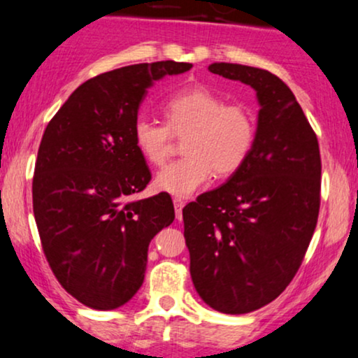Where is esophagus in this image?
<instances>
[{"mask_svg":"<svg viewBox=\"0 0 358 358\" xmlns=\"http://www.w3.org/2000/svg\"><path fill=\"white\" fill-rule=\"evenodd\" d=\"M173 205H175L176 219L182 220V210H183V207H185V200L183 199H178V196H176V199H173Z\"/></svg>","mask_w":358,"mask_h":358,"instance_id":"esophagus-1","label":"esophagus"}]
</instances>
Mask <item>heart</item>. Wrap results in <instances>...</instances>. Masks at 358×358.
Masks as SVG:
<instances>
[{
    "label": "heart",
    "instance_id": "b5f03b06",
    "mask_svg": "<svg viewBox=\"0 0 358 358\" xmlns=\"http://www.w3.org/2000/svg\"><path fill=\"white\" fill-rule=\"evenodd\" d=\"M165 124L138 119L133 127L136 150L148 163L162 166L171 155L173 136L183 141L185 158L163 168L156 176L158 190L188 196L217 175L237 171L252 150L256 122L241 104H227L205 87L183 89L163 104Z\"/></svg>",
    "mask_w": 358,
    "mask_h": 358
}]
</instances>
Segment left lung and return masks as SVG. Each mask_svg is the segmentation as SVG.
I'll return each instance as SVG.
<instances>
[{"label":"left lung","mask_w":358,"mask_h":358,"mask_svg":"<svg viewBox=\"0 0 358 358\" xmlns=\"http://www.w3.org/2000/svg\"><path fill=\"white\" fill-rule=\"evenodd\" d=\"M208 71L256 90V138L222 187L183 208L190 274L213 310L244 315L276 299L298 273L320 210L322 159L291 89L262 69L215 62Z\"/></svg>","instance_id":"8db88e82"}]
</instances>
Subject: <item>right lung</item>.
<instances>
[{"mask_svg": "<svg viewBox=\"0 0 358 358\" xmlns=\"http://www.w3.org/2000/svg\"><path fill=\"white\" fill-rule=\"evenodd\" d=\"M190 69L166 60L101 73L73 90L45 129L35 163V222L53 274L82 305H126L145 281L151 239L175 220L168 193L134 200L151 171L133 127L148 89Z\"/></svg>", "mask_w": 358, "mask_h": 358, "instance_id": "1", "label": "right lung"}]
</instances>
